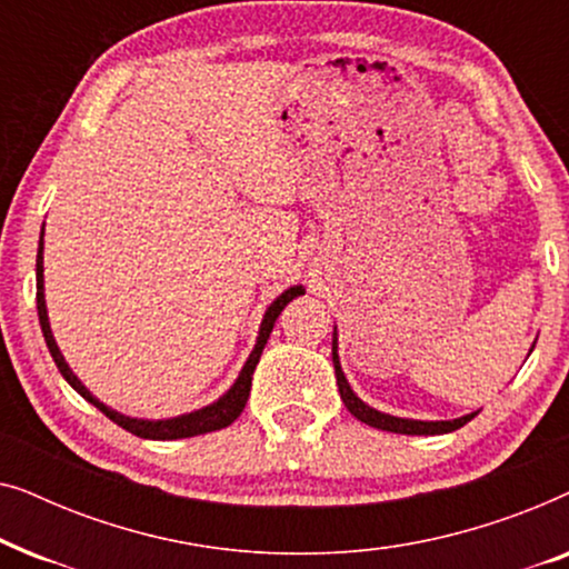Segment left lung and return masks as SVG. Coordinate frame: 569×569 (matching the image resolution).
Masks as SVG:
<instances>
[{"mask_svg": "<svg viewBox=\"0 0 569 569\" xmlns=\"http://www.w3.org/2000/svg\"><path fill=\"white\" fill-rule=\"evenodd\" d=\"M337 349H339V339H337V329H333L331 360H333V370H337V386H339L341 401H345V407L352 411V415L360 419V422H365V425L378 427V430H386V432H399V435H446V432L458 430V427H463L466 422H471V419L479 415V411H471V415H466V417L440 419V422H425V419H403V417L383 415V411L372 409L362 399H357V393L352 391V386L347 383L345 370H341ZM531 352H533V349H531Z\"/></svg>", "mask_w": 569, "mask_h": 569, "instance_id": "1", "label": "left lung"}]
</instances>
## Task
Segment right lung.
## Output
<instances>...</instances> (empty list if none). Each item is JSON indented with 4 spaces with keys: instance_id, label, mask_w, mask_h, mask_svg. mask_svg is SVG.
Here are the masks:
<instances>
[{
    "instance_id": "right-lung-1",
    "label": "right lung",
    "mask_w": 569,
    "mask_h": 569,
    "mask_svg": "<svg viewBox=\"0 0 569 569\" xmlns=\"http://www.w3.org/2000/svg\"><path fill=\"white\" fill-rule=\"evenodd\" d=\"M36 302H38V321H41V331H43V339H46V347H49V352L53 357V362H57V368L61 376L69 386L74 388L77 393L82 396V399H88L92 407H98L100 411L108 419H113L116 425L123 427V430L137 435V438H144V440H178V438H193V435H204V432H214V430H222V427H228L236 422L240 417V411L246 409V401H248V393H251V378H253V370L256 365L261 360V352L263 347H267V339L271 329H274V321L282 313L284 306L290 300L298 298V295H306L302 290V284H295L290 290H284L279 298L271 302L267 308V313H263V321H261V329H259V337H256V347L253 352L248 355V360L243 365V370H240V376L236 383L230 386L228 393H222L220 399L214 403H209V407H201L197 411H189V415H181V417H170V419H137V417H127L121 415V411H116L111 407H106L103 401H98L96 396H92L88 388L82 386V380L74 376L72 368H69L64 355L59 352L57 347V339H53L51 333V323H49V310H46V295H43V232H41V243H38V259H36Z\"/></svg>"
}]
</instances>
